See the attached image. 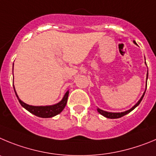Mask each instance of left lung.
<instances>
[{"label": "left lung", "instance_id": "1", "mask_svg": "<svg viewBox=\"0 0 156 156\" xmlns=\"http://www.w3.org/2000/svg\"><path fill=\"white\" fill-rule=\"evenodd\" d=\"M134 42V44L137 45V43H136V42L133 41ZM146 64V63H145ZM148 73L147 72V79H148ZM147 87V85H146ZM145 91H146V88H145ZM145 91L144 92V93H143L142 96L141 97V99L138 100V102L136 103L135 105H134V106H133L132 108H130V109H128V110H126V111L124 112H121V113H112V112H107V111H104V110H102V109H99V108H97V111L99 112V113H100L101 115H102L103 116H105V117H106V118H109V119H116V118H120V117H122V116H123L124 115L127 114V113H129L130 112H131L133 110V109H135L136 107H137L138 105L140 104V102H141V100H142L143 97H144V93H145Z\"/></svg>", "mask_w": 156, "mask_h": 156}]
</instances>
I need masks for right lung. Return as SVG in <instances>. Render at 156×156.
Wrapping results in <instances>:
<instances>
[{
    "instance_id": "right-lung-1",
    "label": "right lung",
    "mask_w": 156,
    "mask_h": 156,
    "mask_svg": "<svg viewBox=\"0 0 156 156\" xmlns=\"http://www.w3.org/2000/svg\"><path fill=\"white\" fill-rule=\"evenodd\" d=\"M14 67V64H13ZM14 90H15V95H16L17 98L19 99V102H20V104L22 105V107H24L26 110L30 112L31 113L34 114L35 116H39V117H42V118H50V117H53V116H56V115L59 114L62 112L63 109L65 107L67 102H68V94H69V91H67L66 93L64 94V97L61 101L54 105H50V106H31V105L26 104L24 102H22L19 97L18 96L16 91H15V86H14Z\"/></svg>"
}]
</instances>
